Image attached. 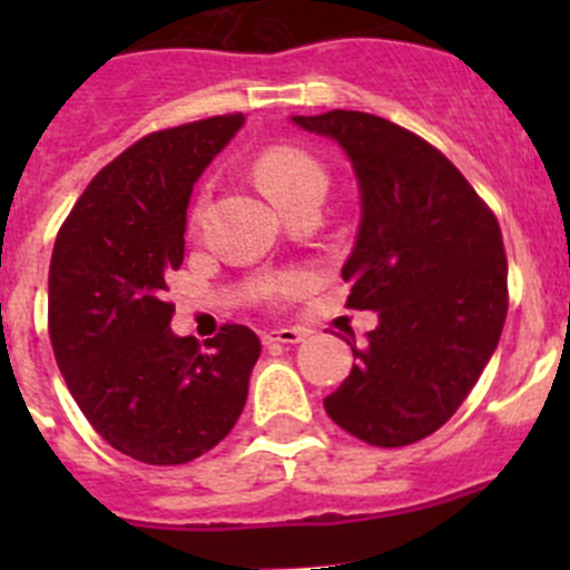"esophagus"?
Instances as JSON below:
<instances>
[{
    "mask_svg": "<svg viewBox=\"0 0 570 570\" xmlns=\"http://www.w3.org/2000/svg\"><path fill=\"white\" fill-rule=\"evenodd\" d=\"M303 338H306V331L301 327H275V331L262 333L264 344H301Z\"/></svg>",
    "mask_w": 570,
    "mask_h": 570,
    "instance_id": "obj_1",
    "label": "esophagus"
}]
</instances>
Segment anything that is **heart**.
Returning a JSON list of instances; mask_svg holds the SVG:
<instances>
[{
  "instance_id": "1",
  "label": "heart",
  "mask_w": 570,
  "mask_h": 570,
  "mask_svg": "<svg viewBox=\"0 0 570 570\" xmlns=\"http://www.w3.org/2000/svg\"><path fill=\"white\" fill-rule=\"evenodd\" d=\"M253 176H256L258 187L264 189L269 200L278 209L289 206L306 193H322L325 189V170L314 157L297 151V148H269L253 165ZM278 292H292L301 286L297 275H286V278L275 281Z\"/></svg>"
}]
</instances>
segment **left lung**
I'll return each instance as SVG.
<instances>
[{
	"label": "left lung",
	"instance_id": "8db88e82",
	"mask_svg": "<svg viewBox=\"0 0 570 570\" xmlns=\"http://www.w3.org/2000/svg\"><path fill=\"white\" fill-rule=\"evenodd\" d=\"M353 165L361 223L342 267L350 308L377 312L325 411L372 446H405L461 407L508 314L502 232L461 170L430 142L353 109L292 115Z\"/></svg>",
	"mask_w": 570,
	"mask_h": 570
}]
</instances>
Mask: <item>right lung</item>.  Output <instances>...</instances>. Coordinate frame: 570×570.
Returning <instances> with one entry per match:
<instances>
[{
    "label": "right lung",
    "mask_w": 570,
    "mask_h": 570,
    "mask_svg": "<svg viewBox=\"0 0 570 570\" xmlns=\"http://www.w3.org/2000/svg\"><path fill=\"white\" fill-rule=\"evenodd\" d=\"M243 124L245 115H217L142 137L88 184L57 234V366L96 433L140 463L195 461L232 433L248 400L256 333L223 325L204 351L170 331L176 308L165 301L195 181Z\"/></svg>",
    "instance_id": "right-lung-1"
}]
</instances>
